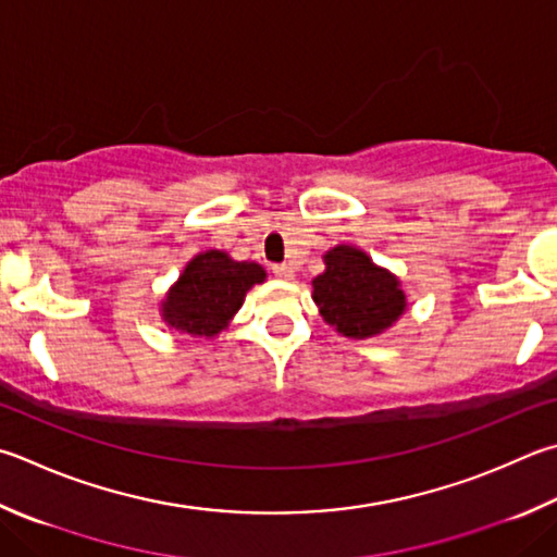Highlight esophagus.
I'll return each instance as SVG.
<instances>
[{"label": "esophagus", "instance_id": "1", "mask_svg": "<svg viewBox=\"0 0 557 557\" xmlns=\"http://www.w3.org/2000/svg\"><path fill=\"white\" fill-rule=\"evenodd\" d=\"M272 272H275L280 280H292V277H295V270H292L289 265H275V268H272Z\"/></svg>", "mask_w": 557, "mask_h": 557}]
</instances>
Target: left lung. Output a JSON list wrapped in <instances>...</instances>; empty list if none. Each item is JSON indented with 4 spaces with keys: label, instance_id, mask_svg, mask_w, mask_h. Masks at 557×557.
Segmentation results:
<instances>
[{
    "label": "left lung",
    "instance_id": "8db88e82",
    "mask_svg": "<svg viewBox=\"0 0 557 557\" xmlns=\"http://www.w3.org/2000/svg\"><path fill=\"white\" fill-rule=\"evenodd\" d=\"M326 270L311 280V299L341 336L366 341L392 329L407 311L401 280L366 250L341 244L323 252Z\"/></svg>",
    "mask_w": 557,
    "mask_h": 557
}]
</instances>
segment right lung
<instances>
[{
  "label": "right lung",
  "mask_w": 557,
  "mask_h": 557,
  "mask_svg": "<svg viewBox=\"0 0 557 557\" xmlns=\"http://www.w3.org/2000/svg\"><path fill=\"white\" fill-rule=\"evenodd\" d=\"M265 277L258 262L234 260L226 250H201L165 292L160 319L182 336L214 338L244 307L248 289Z\"/></svg>",
  "instance_id": "right-lung-1"
}]
</instances>
